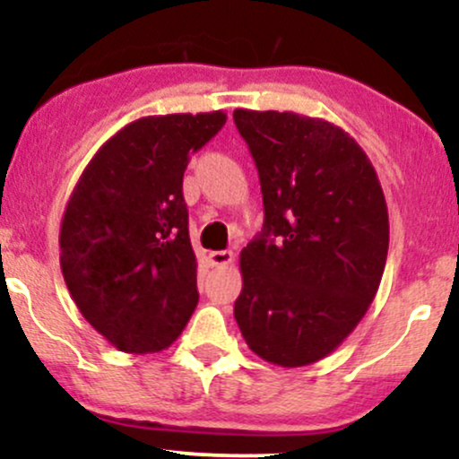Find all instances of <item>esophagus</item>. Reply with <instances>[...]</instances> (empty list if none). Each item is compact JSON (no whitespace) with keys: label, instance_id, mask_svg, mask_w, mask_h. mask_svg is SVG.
I'll return each instance as SVG.
<instances>
[{"label":"esophagus","instance_id":"34e87169","mask_svg":"<svg viewBox=\"0 0 459 459\" xmlns=\"http://www.w3.org/2000/svg\"><path fill=\"white\" fill-rule=\"evenodd\" d=\"M208 257H210V264L212 266H228L234 262V251H230V249L212 251Z\"/></svg>","mask_w":459,"mask_h":459}]
</instances>
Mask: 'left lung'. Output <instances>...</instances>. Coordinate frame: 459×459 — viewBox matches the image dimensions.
Listing matches in <instances>:
<instances>
[{"label": "left lung", "mask_w": 459, "mask_h": 459, "mask_svg": "<svg viewBox=\"0 0 459 459\" xmlns=\"http://www.w3.org/2000/svg\"><path fill=\"white\" fill-rule=\"evenodd\" d=\"M260 178L264 225L240 251L234 318L277 367L318 362L362 321L388 255V208L347 132L295 112L234 110Z\"/></svg>", "instance_id": "obj_1"}]
</instances>
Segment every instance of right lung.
Wrapping results in <instances>:
<instances>
[{
  "mask_svg": "<svg viewBox=\"0 0 459 459\" xmlns=\"http://www.w3.org/2000/svg\"><path fill=\"white\" fill-rule=\"evenodd\" d=\"M225 112L143 117L82 173L60 225V269L77 310L126 353L167 349L199 301L182 179Z\"/></svg>",
  "mask_w": 459,
  "mask_h": 459,
  "instance_id": "right-lung-1",
  "label": "right lung"
}]
</instances>
